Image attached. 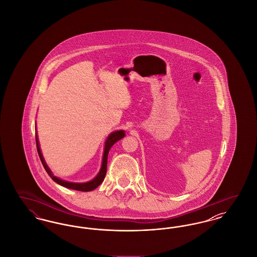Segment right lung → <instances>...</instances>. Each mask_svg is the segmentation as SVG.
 <instances>
[{
  "instance_id": "obj_1",
  "label": "right lung",
  "mask_w": 257,
  "mask_h": 257,
  "mask_svg": "<svg viewBox=\"0 0 257 257\" xmlns=\"http://www.w3.org/2000/svg\"><path fill=\"white\" fill-rule=\"evenodd\" d=\"M125 136L124 134V131H115L113 133L108 137L107 141H106V144H105V150H104V155H103V162H102V168L99 171V173L97 174V176L92 179L91 181L89 182H86V183H71V182H66V181H63L61 179H59L58 177L54 176L52 174V172L49 170V168L47 167L45 161L42 157V154H41V151H40V148H39V144H38V140H37V135L36 134V141H37V153L39 155V158L40 161L45 169V171H47V173L49 174L50 177L56 182V183L60 184L61 186L65 187V188H68V189H72V190H76V191H81V192H89V191H92L94 189H96L98 186L100 184L103 182L104 178H105V175H106V172H107V161H108V154H109V151H110V147H112L117 141L121 140L123 137Z\"/></svg>"
}]
</instances>
